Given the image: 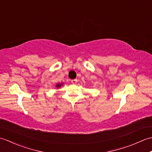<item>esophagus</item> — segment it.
I'll return each mask as SVG.
<instances>
[{"mask_svg": "<svg viewBox=\"0 0 152 152\" xmlns=\"http://www.w3.org/2000/svg\"><path fill=\"white\" fill-rule=\"evenodd\" d=\"M77 81H78V80L74 79V80H71V82H72V83H73V84H74V83H76L77 82Z\"/></svg>", "mask_w": 152, "mask_h": 152, "instance_id": "esophagus-1", "label": "esophagus"}]
</instances>
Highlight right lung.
I'll return each instance as SVG.
<instances>
[{
	"mask_svg": "<svg viewBox=\"0 0 152 152\" xmlns=\"http://www.w3.org/2000/svg\"><path fill=\"white\" fill-rule=\"evenodd\" d=\"M61 85H62V84H61V83H59V84L57 85V88H60Z\"/></svg>",
	"mask_w": 152,
	"mask_h": 152,
	"instance_id": "obj_1",
	"label": "right lung"
}]
</instances>
